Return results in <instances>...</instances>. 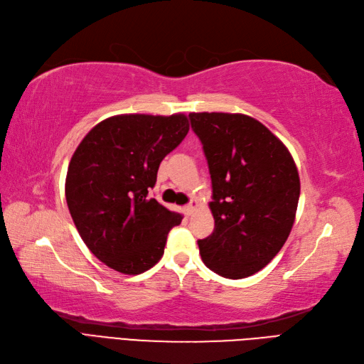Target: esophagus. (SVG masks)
<instances>
[{
  "label": "esophagus",
  "mask_w": 364,
  "mask_h": 364,
  "mask_svg": "<svg viewBox=\"0 0 364 364\" xmlns=\"http://www.w3.org/2000/svg\"><path fill=\"white\" fill-rule=\"evenodd\" d=\"M198 208V205H197V202H191L190 205H186L185 208H183V212H185V215H188V217H190L191 214H193V212L196 210Z\"/></svg>",
  "instance_id": "34e87169"
}]
</instances>
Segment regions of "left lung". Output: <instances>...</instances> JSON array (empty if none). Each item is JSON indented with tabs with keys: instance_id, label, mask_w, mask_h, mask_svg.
<instances>
[{
	"instance_id": "1",
	"label": "left lung",
	"mask_w": 364,
	"mask_h": 364,
	"mask_svg": "<svg viewBox=\"0 0 364 364\" xmlns=\"http://www.w3.org/2000/svg\"><path fill=\"white\" fill-rule=\"evenodd\" d=\"M212 181L215 228L198 248L205 265L228 279L256 274L275 257L295 221L299 176L287 147L245 114L191 112Z\"/></svg>"
}]
</instances>
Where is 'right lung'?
<instances>
[{
  "instance_id": "1",
  "label": "right lung",
  "mask_w": 364,
  "mask_h": 364,
  "mask_svg": "<svg viewBox=\"0 0 364 364\" xmlns=\"http://www.w3.org/2000/svg\"><path fill=\"white\" fill-rule=\"evenodd\" d=\"M190 131L182 112L112 116L87 134L69 162L66 202L77 230L107 267L135 275L164 255L182 215L149 197L161 161Z\"/></svg>"
}]
</instances>
